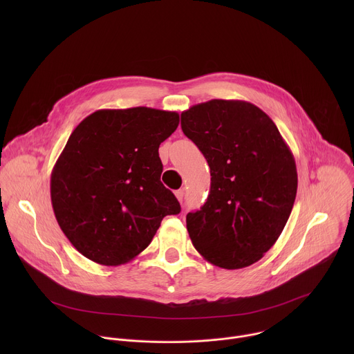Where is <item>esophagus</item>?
<instances>
[{
    "mask_svg": "<svg viewBox=\"0 0 354 354\" xmlns=\"http://www.w3.org/2000/svg\"><path fill=\"white\" fill-rule=\"evenodd\" d=\"M175 196H176V198L179 200V203H182V201H183V196H185V190H183V189L176 190V192H175Z\"/></svg>",
    "mask_w": 354,
    "mask_h": 354,
    "instance_id": "1",
    "label": "esophagus"
}]
</instances>
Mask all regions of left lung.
Listing matches in <instances>:
<instances>
[{
  "mask_svg": "<svg viewBox=\"0 0 354 354\" xmlns=\"http://www.w3.org/2000/svg\"><path fill=\"white\" fill-rule=\"evenodd\" d=\"M180 126L212 174L206 203L186 216L192 243L218 268L250 266L274 245L292 210V153L273 120L245 100L194 105L182 112Z\"/></svg>",
  "mask_w": 354,
  "mask_h": 354,
  "instance_id": "1",
  "label": "left lung"
}]
</instances>
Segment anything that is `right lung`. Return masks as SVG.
Instances as JSON below:
<instances>
[{
	"instance_id": "add662e5",
	"label": "right lung",
	"mask_w": 354,
	"mask_h": 354,
	"mask_svg": "<svg viewBox=\"0 0 354 354\" xmlns=\"http://www.w3.org/2000/svg\"><path fill=\"white\" fill-rule=\"evenodd\" d=\"M179 115L145 106L100 109L71 133L50 179L57 223L85 258L130 262L180 205L161 182L158 148Z\"/></svg>"
}]
</instances>
